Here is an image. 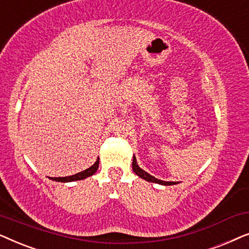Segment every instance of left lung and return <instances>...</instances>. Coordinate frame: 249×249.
I'll list each match as a JSON object with an SVG mask.
<instances>
[{"instance_id":"1","label":"left lung","mask_w":249,"mask_h":249,"mask_svg":"<svg viewBox=\"0 0 249 249\" xmlns=\"http://www.w3.org/2000/svg\"><path fill=\"white\" fill-rule=\"evenodd\" d=\"M132 170H134V172L136 173V175L139 176L142 179L147 180V181H149V182H156V183H160V185H164V186H171V185H177V183H178L175 181H163V180L156 179L155 177L151 176L149 173H147L146 171H144V170H142L141 168H139L137 162H136L135 156H134V160H132Z\"/></svg>"}]
</instances>
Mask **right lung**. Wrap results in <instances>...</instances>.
<instances>
[{"label":"right lung","mask_w":249,"mask_h":249,"mask_svg":"<svg viewBox=\"0 0 249 249\" xmlns=\"http://www.w3.org/2000/svg\"><path fill=\"white\" fill-rule=\"evenodd\" d=\"M98 163H100V161H98V159H97V161L95 162L94 164L90 166V168L85 170V171L76 173V175L70 176V177H60V178H50V179L54 180V181H61V182H70V181H76V180H83L85 178H87V177L93 176L94 173L97 171Z\"/></svg>","instance_id":"add662e5"}]
</instances>
